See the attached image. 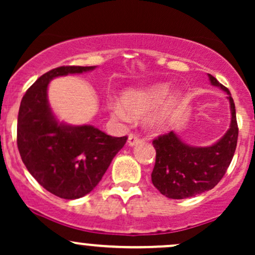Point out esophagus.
I'll list each match as a JSON object with an SVG mask.
<instances>
[{"label":"esophagus","instance_id":"34e87169","mask_svg":"<svg viewBox=\"0 0 255 255\" xmlns=\"http://www.w3.org/2000/svg\"><path fill=\"white\" fill-rule=\"evenodd\" d=\"M140 140H141V139H140V136L135 133H130L129 135H128V144H129L130 146L136 145L137 142L140 141Z\"/></svg>","mask_w":255,"mask_h":255}]
</instances>
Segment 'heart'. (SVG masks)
Returning a JSON list of instances; mask_svg holds the SVG:
<instances>
[{
	"mask_svg": "<svg viewBox=\"0 0 255 255\" xmlns=\"http://www.w3.org/2000/svg\"><path fill=\"white\" fill-rule=\"evenodd\" d=\"M168 93L169 86L166 84H156L145 89H131L124 93L122 103H111L109 109L114 116L127 121L129 118H142L151 111L156 110L162 104L152 116L151 124L153 126H163L168 121L172 109L180 98L178 93H172L163 104Z\"/></svg>",
	"mask_w": 255,
	"mask_h": 255,
	"instance_id": "b5f03b06",
	"label": "heart"
}]
</instances>
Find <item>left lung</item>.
<instances>
[{
	"instance_id": "8db88e82",
	"label": "left lung",
	"mask_w": 255,
	"mask_h": 255,
	"mask_svg": "<svg viewBox=\"0 0 255 255\" xmlns=\"http://www.w3.org/2000/svg\"><path fill=\"white\" fill-rule=\"evenodd\" d=\"M209 78L212 85L229 95L230 128L218 142L207 147L184 144L174 131L153 139L156 163L152 183L166 198L186 199L212 189L223 178L235 153L239 136L235 103L227 87L211 74Z\"/></svg>"
}]
</instances>
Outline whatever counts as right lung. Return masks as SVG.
Wrapping results in <instances>:
<instances>
[{
	"label": "right lung",
	"mask_w": 255,
	"mask_h": 255,
	"mask_svg": "<svg viewBox=\"0 0 255 255\" xmlns=\"http://www.w3.org/2000/svg\"><path fill=\"white\" fill-rule=\"evenodd\" d=\"M93 68L62 66L43 74L26 91L17 115L16 142L26 168L46 191L68 200L89 194L127 141V136L108 135L89 125L58 124L52 116L49 81Z\"/></svg>",
	"instance_id": "obj_1"
}]
</instances>
